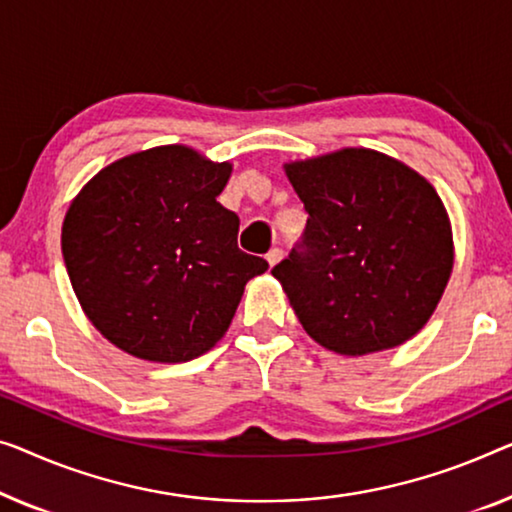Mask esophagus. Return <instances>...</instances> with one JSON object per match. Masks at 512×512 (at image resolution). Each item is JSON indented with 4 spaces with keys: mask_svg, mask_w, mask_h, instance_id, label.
I'll list each match as a JSON object with an SVG mask.
<instances>
[{
    "mask_svg": "<svg viewBox=\"0 0 512 512\" xmlns=\"http://www.w3.org/2000/svg\"><path fill=\"white\" fill-rule=\"evenodd\" d=\"M282 259V250L280 248H271L269 253H266V262H269V266H276Z\"/></svg>",
    "mask_w": 512,
    "mask_h": 512,
    "instance_id": "34e87169",
    "label": "esophagus"
}]
</instances>
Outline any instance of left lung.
<instances>
[{
  "mask_svg": "<svg viewBox=\"0 0 512 512\" xmlns=\"http://www.w3.org/2000/svg\"><path fill=\"white\" fill-rule=\"evenodd\" d=\"M308 223L273 266L312 340L345 356L398 347L423 329L453 271L437 190L370 149L285 165Z\"/></svg>",
  "mask_w": 512,
  "mask_h": 512,
  "instance_id": "8db88e82",
  "label": "left lung"
}]
</instances>
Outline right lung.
Masks as SVG:
<instances>
[{
  "mask_svg": "<svg viewBox=\"0 0 512 512\" xmlns=\"http://www.w3.org/2000/svg\"><path fill=\"white\" fill-rule=\"evenodd\" d=\"M232 174L170 144L96 174L61 227V253L91 324L144 361L202 356L230 329L266 259L236 246L239 216L216 197Z\"/></svg>",
  "mask_w": 512,
  "mask_h": 512,
  "instance_id": "obj_1",
  "label": "right lung"
}]
</instances>
